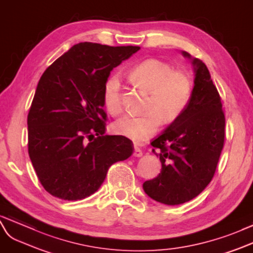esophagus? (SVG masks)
Instances as JSON below:
<instances>
[{
	"mask_svg": "<svg viewBox=\"0 0 253 253\" xmlns=\"http://www.w3.org/2000/svg\"><path fill=\"white\" fill-rule=\"evenodd\" d=\"M142 155H143V152H142L141 148H140V147H138V146H134L133 156H135V157H141Z\"/></svg>",
	"mask_w": 253,
	"mask_h": 253,
	"instance_id": "obj_1",
	"label": "esophagus"
}]
</instances>
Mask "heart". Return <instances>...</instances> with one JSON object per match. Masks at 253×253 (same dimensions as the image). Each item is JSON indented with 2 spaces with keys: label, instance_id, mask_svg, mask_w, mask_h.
Masks as SVG:
<instances>
[{
  "label": "heart",
  "instance_id": "1",
  "mask_svg": "<svg viewBox=\"0 0 253 253\" xmlns=\"http://www.w3.org/2000/svg\"><path fill=\"white\" fill-rule=\"evenodd\" d=\"M130 80L148 93L145 114L125 115L112 124L114 133L137 143L150 139L157 131L160 120L165 124L176 121L188 107L193 94L191 77L172 65L148 59L129 70ZM102 101L110 114L122 112L121 80L118 75L109 76L102 86Z\"/></svg>",
  "mask_w": 253,
  "mask_h": 253
}]
</instances>
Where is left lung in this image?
Masks as SVG:
<instances>
[{
    "label": "left lung",
    "mask_w": 253,
    "mask_h": 253,
    "mask_svg": "<svg viewBox=\"0 0 253 253\" xmlns=\"http://www.w3.org/2000/svg\"><path fill=\"white\" fill-rule=\"evenodd\" d=\"M183 54L190 59L189 53ZM192 64L196 78L190 103L180 118L152 141L161 171L143 184L148 197L167 205L188 202L206 188L224 145L221 97L206 65L199 59H192Z\"/></svg>",
    "instance_id": "obj_1"
}]
</instances>
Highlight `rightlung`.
<instances>
[{"instance_id": "add662e5", "label": "right lung", "mask_w": 253, "mask_h": 253, "mask_svg": "<svg viewBox=\"0 0 253 253\" xmlns=\"http://www.w3.org/2000/svg\"><path fill=\"white\" fill-rule=\"evenodd\" d=\"M139 49L80 42L44 70L28 115V146L38 179L53 197H89L110 167L132 155L130 140L103 134L102 86L110 71Z\"/></svg>"}]
</instances>
